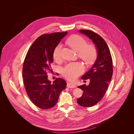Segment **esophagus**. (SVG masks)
I'll use <instances>...</instances> for the list:
<instances>
[{"instance_id":"1","label":"esophagus","mask_w":134,"mask_h":134,"mask_svg":"<svg viewBox=\"0 0 134 134\" xmlns=\"http://www.w3.org/2000/svg\"><path fill=\"white\" fill-rule=\"evenodd\" d=\"M67 87L69 88H74L76 87L75 85H74V84H72L70 83H67Z\"/></svg>"}]
</instances>
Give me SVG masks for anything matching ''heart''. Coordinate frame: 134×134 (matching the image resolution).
Masks as SVG:
<instances>
[{
	"label": "heart",
	"instance_id": "obj_1",
	"mask_svg": "<svg viewBox=\"0 0 134 134\" xmlns=\"http://www.w3.org/2000/svg\"><path fill=\"white\" fill-rule=\"evenodd\" d=\"M68 43L72 49L78 52V56L86 64H91L94 62L97 56V49L93 44H87L86 40L79 35H74L67 40ZM62 45L59 43L53 52V58L58 62L60 59V51ZM84 71V66L79 62L70 63L66 64L61 69L62 75L67 79L75 80Z\"/></svg>",
	"mask_w": 134,
	"mask_h": 134
}]
</instances>
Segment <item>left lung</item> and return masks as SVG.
<instances>
[{
    "label": "left lung",
    "mask_w": 134,
    "mask_h": 134,
    "mask_svg": "<svg viewBox=\"0 0 134 134\" xmlns=\"http://www.w3.org/2000/svg\"><path fill=\"white\" fill-rule=\"evenodd\" d=\"M78 32L92 40L97 52L95 62L90 69L81 77L83 80L90 79V84L78 87L83 93L82 96L77 99V102L81 106L90 107L100 100L107 90L113 73L112 60L107 44L99 35L90 30H80Z\"/></svg>",
    "instance_id": "left-lung-1"
}]
</instances>
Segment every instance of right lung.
Segmentation results:
<instances>
[{
  "label": "right lung",
  "instance_id": "add662e5",
  "mask_svg": "<svg viewBox=\"0 0 134 134\" xmlns=\"http://www.w3.org/2000/svg\"><path fill=\"white\" fill-rule=\"evenodd\" d=\"M67 33L41 36L32 43L24 61L22 74L26 92L33 103L43 109L55 106L61 92L66 87L65 81L60 78L51 83L47 71L52 70L55 47Z\"/></svg>",
  "mask_w": 134,
  "mask_h": 134
}]
</instances>
